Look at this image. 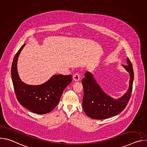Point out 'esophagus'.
<instances>
[{"mask_svg":"<svg viewBox=\"0 0 147 147\" xmlns=\"http://www.w3.org/2000/svg\"><path fill=\"white\" fill-rule=\"evenodd\" d=\"M80 78V75L78 73H76L73 76V80L76 81H78Z\"/></svg>","mask_w":147,"mask_h":147,"instance_id":"esophagus-1","label":"esophagus"}]
</instances>
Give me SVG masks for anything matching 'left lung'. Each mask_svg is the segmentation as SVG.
<instances>
[{
  "label": "left lung",
  "mask_w": 147,
  "mask_h": 147,
  "mask_svg": "<svg viewBox=\"0 0 147 147\" xmlns=\"http://www.w3.org/2000/svg\"><path fill=\"white\" fill-rule=\"evenodd\" d=\"M128 65L123 67L129 71L130 76L129 88L127 92L118 99H113L105 93L94 78L92 74L86 72L82 80L84 88L82 107L86 114L94 119H107L121 112L130 100L134 80L132 64L127 57Z\"/></svg>",
  "instance_id": "8db88e82"
}]
</instances>
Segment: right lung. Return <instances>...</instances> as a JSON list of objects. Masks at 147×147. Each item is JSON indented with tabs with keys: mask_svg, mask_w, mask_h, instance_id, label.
Returning <instances> with one entry per match:
<instances>
[{
	"mask_svg": "<svg viewBox=\"0 0 147 147\" xmlns=\"http://www.w3.org/2000/svg\"><path fill=\"white\" fill-rule=\"evenodd\" d=\"M25 45L16 54L11 66V78L16 97L19 103L31 112L46 114L57 105L63 92L72 81V76L54 75L42 84H26L20 80L17 69L18 57Z\"/></svg>",
	"mask_w": 147,
	"mask_h": 147,
	"instance_id": "right-lung-1",
	"label": "right lung"
}]
</instances>
